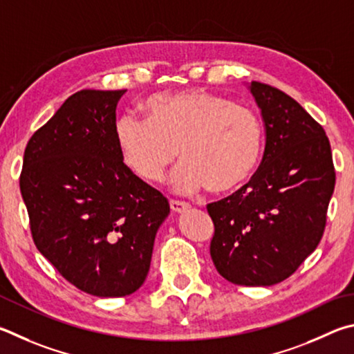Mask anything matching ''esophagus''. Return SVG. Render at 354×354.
Instances as JSON below:
<instances>
[{
    "label": "esophagus",
    "instance_id": "obj_1",
    "mask_svg": "<svg viewBox=\"0 0 354 354\" xmlns=\"http://www.w3.org/2000/svg\"><path fill=\"white\" fill-rule=\"evenodd\" d=\"M188 208H189L188 203L178 202V201H171V209H172V213L180 214V213H183V212H187Z\"/></svg>",
    "mask_w": 354,
    "mask_h": 354
}]
</instances>
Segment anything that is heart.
Masks as SVG:
<instances>
[{"mask_svg":"<svg viewBox=\"0 0 354 354\" xmlns=\"http://www.w3.org/2000/svg\"><path fill=\"white\" fill-rule=\"evenodd\" d=\"M129 171L157 183L180 149L183 163L171 174L174 193L207 188L227 194L255 172L263 151V124L249 107L207 90L160 93L146 102V118L122 115L115 127Z\"/></svg>","mask_w":354,"mask_h":354,"instance_id":"obj_1","label":"heart"}]
</instances>
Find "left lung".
<instances>
[{
	"mask_svg": "<svg viewBox=\"0 0 354 354\" xmlns=\"http://www.w3.org/2000/svg\"><path fill=\"white\" fill-rule=\"evenodd\" d=\"M261 110L263 161L236 193L209 203V245L219 274L239 286H272L317 249L336 172L320 124L274 86L245 84Z\"/></svg>",
	"mask_w": 354,
	"mask_h": 354,
	"instance_id": "1",
	"label": "left lung"
}]
</instances>
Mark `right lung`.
Listing matches in <instances>:
<instances>
[{
	"mask_svg": "<svg viewBox=\"0 0 354 354\" xmlns=\"http://www.w3.org/2000/svg\"><path fill=\"white\" fill-rule=\"evenodd\" d=\"M126 90H82L29 140L20 189L37 249L96 297L145 283L169 203L133 176L118 149L116 105Z\"/></svg>",
	"mask_w": 354,
	"mask_h": 354,
	"instance_id": "right-lung-1",
	"label": "right lung"
}]
</instances>
